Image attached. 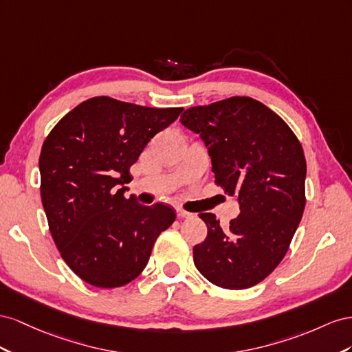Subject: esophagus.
Here are the masks:
<instances>
[{
    "label": "esophagus",
    "mask_w": 352,
    "mask_h": 352,
    "mask_svg": "<svg viewBox=\"0 0 352 352\" xmlns=\"http://www.w3.org/2000/svg\"><path fill=\"white\" fill-rule=\"evenodd\" d=\"M177 217L178 218H190V217H193V214L187 212V210H184L182 208H177Z\"/></svg>",
    "instance_id": "34e87169"
}]
</instances>
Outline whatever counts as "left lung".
Wrapping results in <instances>:
<instances>
[{
  "mask_svg": "<svg viewBox=\"0 0 352 352\" xmlns=\"http://www.w3.org/2000/svg\"><path fill=\"white\" fill-rule=\"evenodd\" d=\"M179 120L204 140L215 183L240 208L226 230L214 214L199 215L208 236L193 248L195 265L215 286L252 287L280 264L302 218V146L282 118L250 97L190 107Z\"/></svg>",
  "mask_w": 352,
  "mask_h": 352,
  "instance_id": "1",
  "label": "left lung"
}]
</instances>
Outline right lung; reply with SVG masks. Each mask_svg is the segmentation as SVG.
<instances>
[{"label": "right lung", "mask_w": 352, "mask_h": 352, "mask_svg": "<svg viewBox=\"0 0 352 352\" xmlns=\"http://www.w3.org/2000/svg\"><path fill=\"white\" fill-rule=\"evenodd\" d=\"M183 112L93 97L58 120L39 156L41 200L65 263L88 285L120 287L147 265L173 208L125 197L129 168Z\"/></svg>", "instance_id": "1"}]
</instances>
